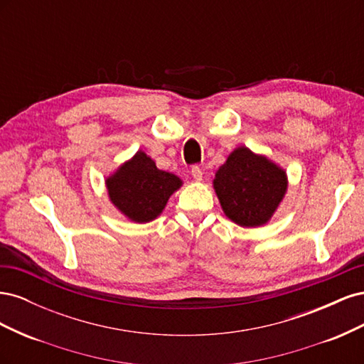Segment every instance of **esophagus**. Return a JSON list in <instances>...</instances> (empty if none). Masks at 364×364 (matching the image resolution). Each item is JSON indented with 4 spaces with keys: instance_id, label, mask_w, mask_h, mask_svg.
Masks as SVG:
<instances>
[{
    "instance_id": "34e87169",
    "label": "esophagus",
    "mask_w": 364,
    "mask_h": 364,
    "mask_svg": "<svg viewBox=\"0 0 364 364\" xmlns=\"http://www.w3.org/2000/svg\"><path fill=\"white\" fill-rule=\"evenodd\" d=\"M191 176L196 179V181H202L203 178V171L202 168L199 167V165H194V167L191 168Z\"/></svg>"
}]
</instances>
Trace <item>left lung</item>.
Returning <instances> with one entry per match:
<instances>
[{
    "instance_id": "8db88e82",
    "label": "left lung",
    "mask_w": 364,
    "mask_h": 364,
    "mask_svg": "<svg viewBox=\"0 0 364 364\" xmlns=\"http://www.w3.org/2000/svg\"><path fill=\"white\" fill-rule=\"evenodd\" d=\"M225 215L243 228L266 225L287 193V173L267 156L237 147L213 181Z\"/></svg>"
}]
</instances>
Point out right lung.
<instances>
[{
	"mask_svg": "<svg viewBox=\"0 0 364 364\" xmlns=\"http://www.w3.org/2000/svg\"><path fill=\"white\" fill-rule=\"evenodd\" d=\"M105 182L112 205L135 223H149L159 217L171 194L182 186L181 178L159 170L142 150L121 164Z\"/></svg>",
	"mask_w": 364,
	"mask_h": 364,
	"instance_id": "right-lung-1",
	"label": "right lung"
}]
</instances>
